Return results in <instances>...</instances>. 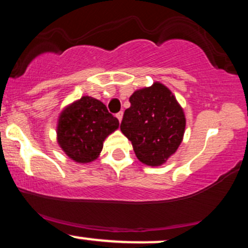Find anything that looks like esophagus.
<instances>
[{
  "label": "esophagus",
  "mask_w": 248,
  "mask_h": 248,
  "mask_svg": "<svg viewBox=\"0 0 248 248\" xmlns=\"http://www.w3.org/2000/svg\"><path fill=\"white\" fill-rule=\"evenodd\" d=\"M122 116H124V113L122 112H119L118 114H116V118H118V120L121 122V120H122Z\"/></svg>",
  "instance_id": "esophagus-1"
}]
</instances>
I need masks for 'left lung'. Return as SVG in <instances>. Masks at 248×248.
Instances as JSON below:
<instances>
[{
	"label": "left lung",
	"instance_id": "1",
	"mask_svg": "<svg viewBox=\"0 0 248 248\" xmlns=\"http://www.w3.org/2000/svg\"><path fill=\"white\" fill-rule=\"evenodd\" d=\"M120 129L132 142L142 163L158 167L173 155L183 140L186 115L175 95L161 82L135 91L129 98Z\"/></svg>",
	"mask_w": 248,
	"mask_h": 248
}]
</instances>
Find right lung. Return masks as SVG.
I'll list each match as a JSON object with an SVG mask.
<instances>
[{"label": "right lung", "mask_w": 248, "mask_h": 248, "mask_svg": "<svg viewBox=\"0 0 248 248\" xmlns=\"http://www.w3.org/2000/svg\"><path fill=\"white\" fill-rule=\"evenodd\" d=\"M119 128V120L92 96H81L62 110L57 141L62 152L78 163H90L100 155L104 141Z\"/></svg>", "instance_id": "add662e5"}]
</instances>
